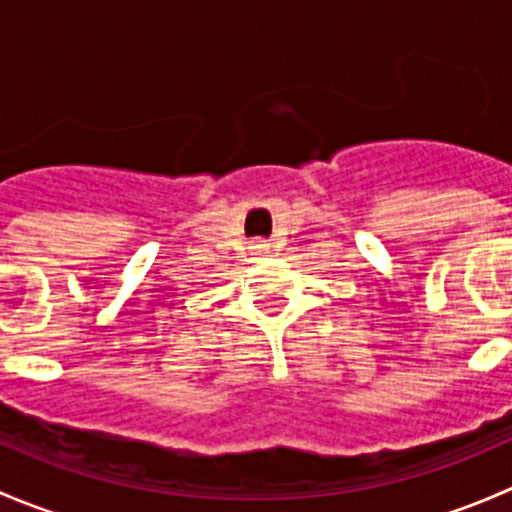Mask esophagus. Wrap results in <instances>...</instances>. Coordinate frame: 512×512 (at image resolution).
<instances>
[{"label":"esophagus","instance_id":"1","mask_svg":"<svg viewBox=\"0 0 512 512\" xmlns=\"http://www.w3.org/2000/svg\"><path fill=\"white\" fill-rule=\"evenodd\" d=\"M255 247V252H265L267 250V245H260V242H257V245H252Z\"/></svg>","mask_w":512,"mask_h":512}]
</instances>
